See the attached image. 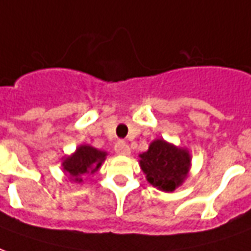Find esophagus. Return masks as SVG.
<instances>
[{"mask_svg": "<svg viewBox=\"0 0 251 251\" xmlns=\"http://www.w3.org/2000/svg\"><path fill=\"white\" fill-rule=\"evenodd\" d=\"M115 151L119 155H129V147L123 140H119L118 143L115 144Z\"/></svg>", "mask_w": 251, "mask_h": 251, "instance_id": "34e87169", "label": "esophagus"}]
</instances>
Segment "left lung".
Listing matches in <instances>:
<instances>
[{"label":"left lung","mask_w":251,"mask_h":251,"mask_svg":"<svg viewBox=\"0 0 251 251\" xmlns=\"http://www.w3.org/2000/svg\"><path fill=\"white\" fill-rule=\"evenodd\" d=\"M140 167L147 175V180L162 191H174L187 176L190 155L186 150L155 140L147 152L140 155Z\"/></svg>","instance_id":"8db88e82"}]
</instances>
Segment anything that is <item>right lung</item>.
Masks as SVG:
<instances>
[{"mask_svg":"<svg viewBox=\"0 0 251 251\" xmlns=\"http://www.w3.org/2000/svg\"><path fill=\"white\" fill-rule=\"evenodd\" d=\"M105 155L107 153L91 146H81L76 150L72 156L64 160V170L72 176L73 180L81 182L80 176L98 171L99 167L101 166V162L105 159Z\"/></svg>","mask_w":251,"mask_h":251,"instance_id":"1","label":"right lung"}]
</instances>
